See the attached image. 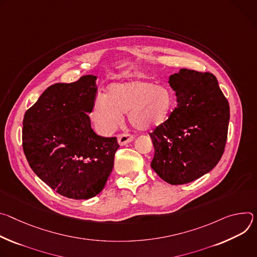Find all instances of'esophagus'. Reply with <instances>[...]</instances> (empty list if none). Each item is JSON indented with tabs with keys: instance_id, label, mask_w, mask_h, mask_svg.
Returning <instances> with one entry per match:
<instances>
[{
	"instance_id": "obj_1",
	"label": "esophagus",
	"mask_w": 257,
	"mask_h": 257,
	"mask_svg": "<svg viewBox=\"0 0 257 257\" xmlns=\"http://www.w3.org/2000/svg\"><path fill=\"white\" fill-rule=\"evenodd\" d=\"M133 140H134V136L131 134H127V133L120 134L117 137V141L120 145H125V144L130 143V142H132Z\"/></svg>"
}]
</instances>
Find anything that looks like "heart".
Wrapping results in <instances>:
<instances>
[{
	"instance_id": "obj_1",
	"label": "heart",
	"mask_w": 257,
	"mask_h": 257,
	"mask_svg": "<svg viewBox=\"0 0 257 257\" xmlns=\"http://www.w3.org/2000/svg\"><path fill=\"white\" fill-rule=\"evenodd\" d=\"M175 107L174 92L148 80H131L110 85L108 95H98L92 106V120L104 134L115 131L128 113L134 127L146 131L162 124Z\"/></svg>"
}]
</instances>
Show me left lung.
Masks as SVG:
<instances>
[{"instance_id":"obj_1","label":"left lung","mask_w":257,"mask_h":257,"mask_svg":"<svg viewBox=\"0 0 257 257\" xmlns=\"http://www.w3.org/2000/svg\"><path fill=\"white\" fill-rule=\"evenodd\" d=\"M178 106L150 133L151 167L170 185L191 183L220 160L227 138L230 106L209 72L183 68L169 76Z\"/></svg>"}]
</instances>
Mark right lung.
I'll return each mask as SVG.
<instances>
[{
	"mask_svg": "<svg viewBox=\"0 0 257 257\" xmlns=\"http://www.w3.org/2000/svg\"><path fill=\"white\" fill-rule=\"evenodd\" d=\"M97 76L55 83L26 110L22 147L35 174L58 194L80 200L98 195L119 148L116 137L98 136L88 113L96 98Z\"/></svg>",
	"mask_w": 257,
	"mask_h": 257,
	"instance_id": "1",
	"label": "right lung"
}]
</instances>
